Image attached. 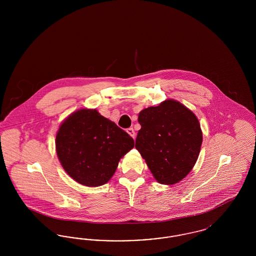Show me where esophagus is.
Instances as JSON below:
<instances>
[{
  "label": "esophagus",
  "mask_w": 256,
  "mask_h": 256,
  "mask_svg": "<svg viewBox=\"0 0 256 256\" xmlns=\"http://www.w3.org/2000/svg\"><path fill=\"white\" fill-rule=\"evenodd\" d=\"M126 132L130 134V136H132L134 139L135 138V135H136V134H135V132H134V130L132 128H128V130H126Z\"/></svg>",
  "instance_id": "1"
}]
</instances>
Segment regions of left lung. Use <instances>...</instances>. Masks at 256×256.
<instances>
[{
    "mask_svg": "<svg viewBox=\"0 0 256 256\" xmlns=\"http://www.w3.org/2000/svg\"><path fill=\"white\" fill-rule=\"evenodd\" d=\"M135 148L161 184L180 182L193 169L202 142L200 124L182 104L167 100L142 110Z\"/></svg>",
    "mask_w": 256,
    "mask_h": 256,
    "instance_id": "left-lung-1",
    "label": "left lung"
}]
</instances>
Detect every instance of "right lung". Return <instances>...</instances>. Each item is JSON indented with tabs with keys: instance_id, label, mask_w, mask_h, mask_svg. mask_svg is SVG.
<instances>
[{
	"instance_id": "1",
	"label": "right lung",
	"mask_w": 256,
	"mask_h": 256,
	"mask_svg": "<svg viewBox=\"0 0 256 256\" xmlns=\"http://www.w3.org/2000/svg\"><path fill=\"white\" fill-rule=\"evenodd\" d=\"M134 139L96 110H78L60 126L56 138L58 159L76 182L97 187L108 182Z\"/></svg>"
}]
</instances>
